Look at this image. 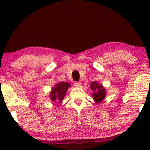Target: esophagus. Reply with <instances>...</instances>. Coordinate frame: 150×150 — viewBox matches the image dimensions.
I'll return each mask as SVG.
<instances>
[{
    "mask_svg": "<svg viewBox=\"0 0 150 150\" xmlns=\"http://www.w3.org/2000/svg\"><path fill=\"white\" fill-rule=\"evenodd\" d=\"M74 85L77 87H80L81 86V82H75V83H74Z\"/></svg>",
    "mask_w": 150,
    "mask_h": 150,
    "instance_id": "obj_1",
    "label": "esophagus"
}]
</instances>
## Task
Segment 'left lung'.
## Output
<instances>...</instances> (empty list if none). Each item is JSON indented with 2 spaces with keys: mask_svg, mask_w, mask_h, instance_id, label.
I'll return each instance as SVG.
<instances>
[{
  "mask_svg": "<svg viewBox=\"0 0 150 150\" xmlns=\"http://www.w3.org/2000/svg\"><path fill=\"white\" fill-rule=\"evenodd\" d=\"M90 89L92 91V98L96 104H99L105 99L106 95V89L101 84L97 82H92L90 85Z\"/></svg>",
  "mask_w": 150,
  "mask_h": 150,
  "instance_id": "1",
  "label": "left lung"
}]
</instances>
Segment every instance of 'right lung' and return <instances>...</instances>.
Instances as JSON below:
<instances>
[{"label": "right lung", "instance_id": "1", "mask_svg": "<svg viewBox=\"0 0 150 150\" xmlns=\"http://www.w3.org/2000/svg\"><path fill=\"white\" fill-rule=\"evenodd\" d=\"M71 87V85L68 82H58L54 87H52V89L50 92L49 97L53 104L56 106H58V104H61L64 99L65 96L66 95V93L69 87Z\"/></svg>", "mask_w": 150, "mask_h": 150}]
</instances>
